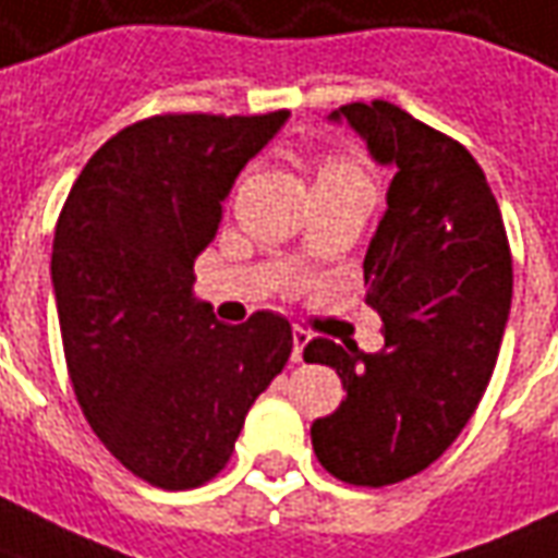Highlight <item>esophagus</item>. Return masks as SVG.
Returning a JSON list of instances; mask_svg holds the SVG:
<instances>
[{
	"instance_id": "obj_1",
	"label": "esophagus",
	"mask_w": 558,
	"mask_h": 558,
	"mask_svg": "<svg viewBox=\"0 0 558 558\" xmlns=\"http://www.w3.org/2000/svg\"><path fill=\"white\" fill-rule=\"evenodd\" d=\"M311 342V332L308 329H302V327H295L293 329V360L299 363L302 360V351H305V344Z\"/></svg>"
}]
</instances>
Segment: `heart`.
Returning a JSON list of instances; mask_svg holds the SVG:
<instances>
[{
    "label": "heart",
    "mask_w": 558,
    "mask_h": 558,
    "mask_svg": "<svg viewBox=\"0 0 558 558\" xmlns=\"http://www.w3.org/2000/svg\"><path fill=\"white\" fill-rule=\"evenodd\" d=\"M342 173H354V170L348 168L344 161H324L320 168H317V180H329V177H342Z\"/></svg>",
    "instance_id": "heart-1"
}]
</instances>
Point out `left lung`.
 I'll return each mask as SVG.
<instances>
[{
    "instance_id": "left-lung-1",
    "label": "left lung",
    "mask_w": 558,
    "mask_h": 558,
    "mask_svg": "<svg viewBox=\"0 0 558 558\" xmlns=\"http://www.w3.org/2000/svg\"><path fill=\"white\" fill-rule=\"evenodd\" d=\"M329 119L348 121L393 168L363 259L385 348L305 344V360L332 366L344 388L339 409L311 424V442L336 480L381 488L430 468L480 407L510 314L513 259L486 173L458 140L388 100Z\"/></svg>"
}]
</instances>
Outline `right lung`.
Listing matches in <instances>:
<instances>
[{"instance_id":"obj_1","label":"right lung","mask_w":558,"mask_h":558,"mask_svg":"<svg viewBox=\"0 0 558 558\" xmlns=\"http://www.w3.org/2000/svg\"><path fill=\"white\" fill-rule=\"evenodd\" d=\"M287 119L278 109L136 121L90 155L57 219L51 283L75 400L149 486L214 480L293 351L287 317L256 311L229 327L192 293L222 201Z\"/></svg>"}]
</instances>
